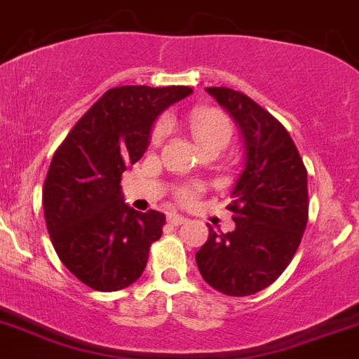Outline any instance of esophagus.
Returning <instances> with one entry per match:
<instances>
[{
	"mask_svg": "<svg viewBox=\"0 0 359 359\" xmlns=\"http://www.w3.org/2000/svg\"><path fill=\"white\" fill-rule=\"evenodd\" d=\"M168 222L172 226H180V224H184V222H187V219L184 217V215H179L173 212V214H168Z\"/></svg>",
	"mask_w": 359,
	"mask_h": 359,
	"instance_id": "obj_1",
	"label": "esophagus"
}]
</instances>
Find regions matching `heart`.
Listing matches in <instances>:
<instances>
[{
	"instance_id": "heart-1",
	"label": "heart",
	"mask_w": 359,
	"mask_h": 359,
	"mask_svg": "<svg viewBox=\"0 0 359 359\" xmlns=\"http://www.w3.org/2000/svg\"><path fill=\"white\" fill-rule=\"evenodd\" d=\"M191 131H193L194 138H196L198 144H203V142L214 140V138H226L229 140L233 133V126L229 117L224 112H221L219 109H207V107H201V109H194L191 112L189 117ZM166 131H168V123L161 121L158 126L152 131V144H159V142L165 138ZM196 189L189 187V189H184L180 193V196L184 200H191L194 196Z\"/></svg>"
}]
</instances>
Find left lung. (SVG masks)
Returning <instances> with one entry per match:
<instances>
[{"label":"left lung","mask_w":359,"mask_h":359,"mask_svg":"<svg viewBox=\"0 0 359 359\" xmlns=\"http://www.w3.org/2000/svg\"><path fill=\"white\" fill-rule=\"evenodd\" d=\"M208 95L238 124L245 163L228 205L236 228L208 226L196 252L208 286L228 297H247L279 279L293 259L309 219L307 168L286 128L254 100L229 87Z\"/></svg>","instance_id":"obj_1"}]
</instances>
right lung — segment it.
Listing matches in <instances>:
<instances>
[{
	"label": "right lung",
	"instance_id": "right-lung-1",
	"mask_svg": "<svg viewBox=\"0 0 359 359\" xmlns=\"http://www.w3.org/2000/svg\"><path fill=\"white\" fill-rule=\"evenodd\" d=\"M191 93L187 86L109 89L52 156L45 222L59 259L86 286L110 293L144 273L165 214L128 207L121 179L147 151L159 114Z\"/></svg>",
	"mask_w": 359,
	"mask_h": 359
}]
</instances>
